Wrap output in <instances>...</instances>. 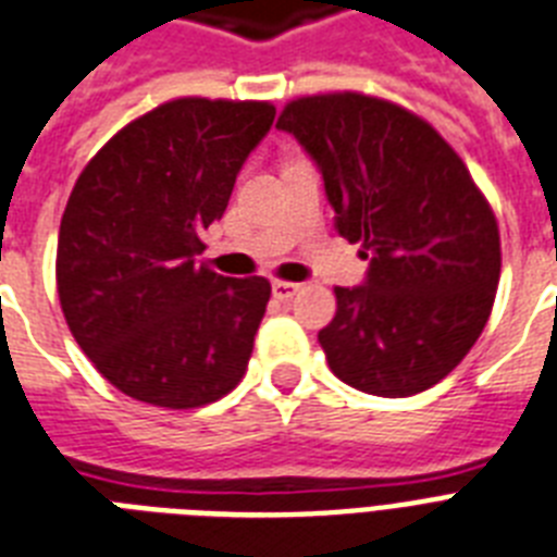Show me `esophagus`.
I'll use <instances>...</instances> for the list:
<instances>
[{"label": "esophagus", "mask_w": 557, "mask_h": 557, "mask_svg": "<svg viewBox=\"0 0 557 557\" xmlns=\"http://www.w3.org/2000/svg\"><path fill=\"white\" fill-rule=\"evenodd\" d=\"M300 288V283H288V280H274V283H271V294H274L277 300H292Z\"/></svg>", "instance_id": "34e87169"}]
</instances>
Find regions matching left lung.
Returning a JSON list of instances; mask_svg holds the SVG:
<instances>
[{
	"mask_svg": "<svg viewBox=\"0 0 557 557\" xmlns=\"http://www.w3.org/2000/svg\"><path fill=\"white\" fill-rule=\"evenodd\" d=\"M277 128L323 174L334 228L360 243L363 286L334 288L318 341L343 383L409 397L441 383L490 320L500 280L492 206L426 120L357 90L292 99Z\"/></svg>",
	"mask_w": 557,
	"mask_h": 557,
	"instance_id": "obj_1",
	"label": "left lung"
}]
</instances>
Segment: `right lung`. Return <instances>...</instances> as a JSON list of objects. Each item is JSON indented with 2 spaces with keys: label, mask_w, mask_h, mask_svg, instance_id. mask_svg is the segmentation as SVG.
Segmentation results:
<instances>
[{
  "label": "right lung",
  "mask_w": 557,
  "mask_h": 557,
  "mask_svg": "<svg viewBox=\"0 0 557 557\" xmlns=\"http://www.w3.org/2000/svg\"><path fill=\"white\" fill-rule=\"evenodd\" d=\"M271 122V102L171 99L116 131L76 180L59 223V302L122 395L197 409L243 381L271 283L223 277L197 255Z\"/></svg>",
  "instance_id": "1"
}]
</instances>
